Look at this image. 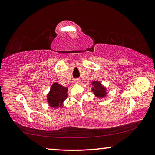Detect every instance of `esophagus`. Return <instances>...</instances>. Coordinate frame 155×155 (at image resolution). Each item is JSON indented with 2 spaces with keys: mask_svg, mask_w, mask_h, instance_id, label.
<instances>
[{
  "mask_svg": "<svg viewBox=\"0 0 155 155\" xmlns=\"http://www.w3.org/2000/svg\"><path fill=\"white\" fill-rule=\"evenodd\" d=\"M80 79L79 78H76V79H74V81H73V82H74L75 84H78L80 83Z\"/></svg>",
  "mask_w": 155,
  "mask_h": 155,
  "instance_id": "34e87169",
  "label": "esophagus"
}]
</instances>
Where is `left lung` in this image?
Wrapping results in <instances>:
<instances>
[{
  "label": "left lung",
  "instance_id": "1",
  "mask_svg": "<svg viewBox=\"0 0 155 155\" xmlns=\"http://www.w3.org/2000/svg\"><path fill=\"white\" fill-rule=\"evenodd\" d=\"M92 85L91 90L93 92V94L97 98H103L107 96V88L104 85H102L101 81H94L91 83Z\"/></svg>",
  "mask_w": 155,
  "mask_h": 155
}]
</instances>
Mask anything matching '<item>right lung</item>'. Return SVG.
I'll return each instance as SVG.
<instances>
[{
  "instance_id": "1",
  "label": "right lung",
  "mask_w": 155,
  "mask_h": 155,
  "mask_svg": "<svg viewBox=\"0 0 155 155\" xmlns=\"http://www.w3.org/2000/svg\"><path fill=\"white\" fill-rule=\"evenodd\" d=\"M68 87H64L57 82L54 83L47 94L48 105L52 108H62L64 102L68 97Z\"/></svg>"
}]
</instances>
